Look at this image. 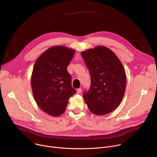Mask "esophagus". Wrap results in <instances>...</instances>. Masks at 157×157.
I'll use <instances>...</instances> for the list:
<instances>
[{"instance_id": "34e87169", "label": "esophagus", "mask_w": 157, "mask_h": 157, "mask_svg": "<svg viewBox=\"0 0 157 157\" xmlns=\"http://www.w3.org/2000/svg\"><path fill=\"white\" fill-rule=\"evenodd\" d=\"M81 91H82V89L81 88L77 89V90H76V92H77L78 94H80L81 93Z\"/></svg>"}]
</instances>
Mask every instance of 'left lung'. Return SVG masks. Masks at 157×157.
I'll list each match as a JSON object with an SVG mask.
<instances>
[{
    "instance_id": "1",
    "label": "left lung",
    "mask_w": 157,
    "mask_h": 157,
    "mask_svg": "<svg viewBox=\"0 0 157 157\" xmlns=\"http://www.w3.org/2000/svg\"><path fill=\"white\" fill-rule=\"evenodd\" d=\"M90 73L91 86L83 94L90 111L105 115L116 109L124 96L126 77L122 63L109 48L99 46L81 52Z\"/></svg>"
}]
</instances>
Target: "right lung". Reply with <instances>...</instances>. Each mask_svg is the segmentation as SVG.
I'll list each match as a JSON object with an SVG mask.
<instances>
[{
	"label": "right lung",
	"instance_id": "right-lung-1",
	"mask_svg": "<svg viewBox=\"0 0 157 157\" xmlns=\"http://www.w3.org/2000/svg\"><path fill=\"white\" fill-rule=\"evenodd\" d=\"M75 51L63 46L51 47L36 60L31 76V88L39 108L52 117L65 111L69 99L76 91L71 85L67 67Z\"/></svg>",
	"mask_w": 157,
	"mask_h": 157
}]
</instances>
